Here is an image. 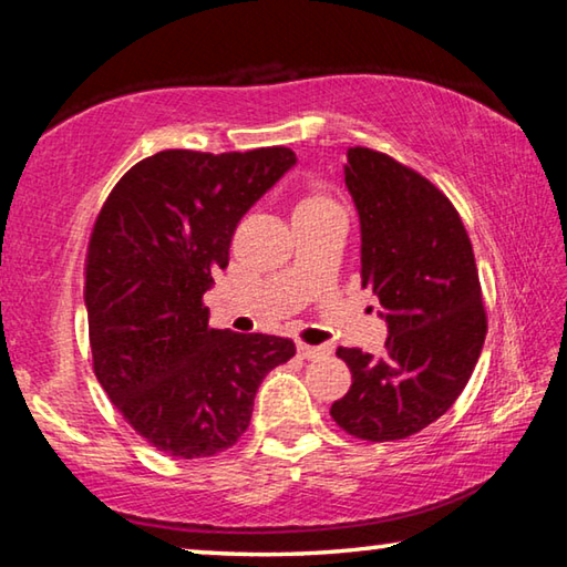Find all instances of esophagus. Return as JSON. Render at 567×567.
<instances>
[{
    "mask_svg": "<svg viewBox=\"0 0 567 567\" xmlns=\"http://www.w3.org/2000/svg\"><path fill=\"white\" fill-rule=\"evenodd\" d=\"M330 348H324V344H307L302 340H297V354L305 360H312V358H322V354H328Z\"/></svg>",
    "mask_w": 567,
    "mask_h": 567,
    "instance_id": "34e87169",
    "label": "esophagus"
}]
</instances>
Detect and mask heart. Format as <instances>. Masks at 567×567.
<instances>
[{"label": "heart", "mask_w": 567, "mask_h": 567, "mask_svg": "<svg viewBox=\"0 0 567 567\" xmlns=\"http://www.w3.org/2000/svg\"><path fill=\"white\" fill-rule=\"evenodd\" d=\"M334 205L328 195H322V192H310V195H305L300 203H297V209H315V207H330Z\"/></svg>", "instance_id": "1"}]
</instances>
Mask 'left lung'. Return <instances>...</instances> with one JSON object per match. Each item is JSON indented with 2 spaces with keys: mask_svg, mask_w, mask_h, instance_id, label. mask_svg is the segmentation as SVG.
<instances>
[{
  "mask_svg": "<svg viewBox=\"0 0 567 567\" xmlns=\"http://www.w3.org/2000/svg\"><path fill=\"white\" fill-rule=\"evenodd\" d=\"M344 185L360 215L362 287L388 322L385 354L338 348L352 385L332 420L360 440L420 433L465 390L487 318L475 255L453 203L398 159L350 147Z\"/></svg>",
  "mask_w": 567,
  "mask_h": 567,
  "instance_id": "1",
  "label": "left lung"
}]
</instances>
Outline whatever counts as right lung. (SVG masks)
<instances>
[{"instance_id":"add662e5","label":"right lung","mask_w":567,"mask_h":567,"mask_svg":"<svg viewBox=\"0 0 567 567\" xmlns=\"http://www.w3.org/2000/svg\"><path fill=\"white\" fill-rule=\"evenodd\" d=\"M297 162L287 147L165 150L134 165L94 223L84 305L94 375L172 457H213L249 425L260 382L295 354L275 334L209 328L203 302L245 213Z\"/></svg>"}]
</instances>
